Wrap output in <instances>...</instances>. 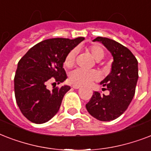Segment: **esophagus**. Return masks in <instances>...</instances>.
I'll return each mask as SVG.
<instances>
[{"label": "esophagus", "mask_w": 151, "mask_h": 151, "mask_svg": "<svg viewBox=\"0 0 151 151\" xmlns=\"http://www.w3.org/2000/svg\"><path fill=\"white\" fill-rule=\"evenodd\" d=\"M72 87H73V88H75V89H78V88H80L81 86L80 85H72Z\"/></svg>", "instance_id": "obj_1"}]
</instances>
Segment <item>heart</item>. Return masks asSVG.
Wrapping results in <instances>:
<instances>
[{"label":"heart","instance_id":"b5f03b06","mask_svg":"<svg viewBox=\"0 0 151 151\" xmlns=\"http://www.w3.org/2000/svg\"><path fill=\"white\" fill-rule=\"evenodd\" d=\"M92 58L96 61H100L105 55L103 48L99 45H93L88 48ZM78 54V49L73 48L67 53L64 59V66L67 68H70L73 66L76 56ZM99 78V73L96 70H85L82 69H76L70 73L69 79L72 84L78 85H85L92 81L97 80Z\"/></svg>","mask_w":151,"mask_h":151}]
</instances>
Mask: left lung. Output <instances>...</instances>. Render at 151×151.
I'll use <instances>...</instances> for the list:
<instances>
[{
	"label": "left lung",
	"mask_w": 151,
	"mask_h": 151,
	"mask_svg": "<svg viewBox=\"0 0 151 151\" xmlns=\"http://www.w3.org/2000/svg\"><path fill=\"white\" fill-rule=\"evenodd\" d=\"M93 41L103 44L111 53L114 62L110 74L100 82L110 94L94 92L86 109L97 120L110 122L120 117L133 99L139 78L138 61L129 48L114 40L98 37Z\"/></svg>",
	"instance_id": "1"
}]
</instances>
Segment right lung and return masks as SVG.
<instances>
[{"mask_svg":"<svg viewBox=\"0 0 151 151\" xmlns=\"http://www.w3.org/2000/svg\"><path fill=\"white\" fill-rule=\"evenodd\" d=\"M84 39H47L32 47L19 61L14 78L15 99L29 121L43 124L59 111L70 87H53L50 91L46 85L53 80L59 84L67 78L63 69L65 57Z\"/></svg>","mask_w":151,"mask_h":151,"instance_id":"right-lung-1","label":"right lung"}]
</instances>
